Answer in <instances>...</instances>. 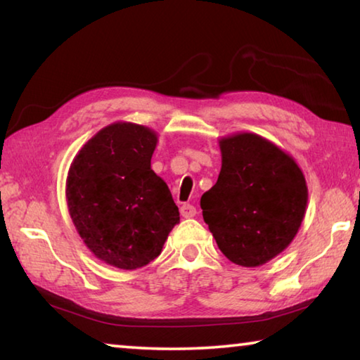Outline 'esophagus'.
I'll return each mask as SVG.
<instances>
[{
    "instance_id": "esophagus-1",
    "label": "esophagus",
    "mask_w": 360,
    "mask_h": 360,
    "mask_svg": "<svg viewBox=\"0 0 360 360\" xmlns=\"http://www.w3.org/2000/svg\"><path fill=\"white\" fill-rule=\"evenodd\" d=\"M195 214H197V210H195V206L188 205V203L181 206V216H182V217L191 219V217H193Z\"/></svg>"
}]
</instances>
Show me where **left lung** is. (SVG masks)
<instances>
[{
	"label": "left lung",
	"mask_w": 360,
	"mask_h": 360,
	"mask_svg": "<svg viewBox=\"0 0 360 360\" xmlns=\"http://www.w3.org/2000/svg\"><path fill=\"white\" fill-rule=\"evenodd\" d=\"M222 167L202 195L219 249L240 266H260L295 238L308 203L303 172L288 152L255 133L219 139Z\"/></svg>",
	"instance_id": "obj_1"
}]
</instances>
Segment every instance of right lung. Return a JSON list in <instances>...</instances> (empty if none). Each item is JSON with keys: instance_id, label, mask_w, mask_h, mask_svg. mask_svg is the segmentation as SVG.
<instances>
[{"instance_id": "obj_1", "label": "right lung", "mask_w": 360, "mask_h": 360, "mask_svg": "<svg viewBox=\"0 0 360 360\" xmlns=\"http://www.w3.org/2000/svg\"><path fill=\"white\" fill-rule=\"evenodd\" d=\"M157 133L115 122L89 139L66 178V203L79 236L96 259L136 270L158 257L179 222L172 192L150 168Z\"/></svg>"}]
</instances>
